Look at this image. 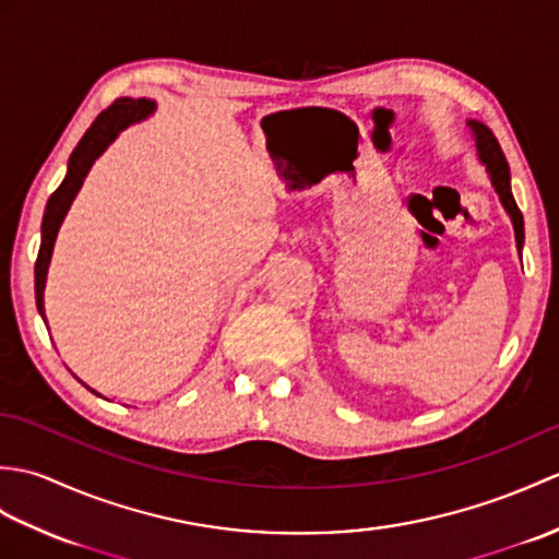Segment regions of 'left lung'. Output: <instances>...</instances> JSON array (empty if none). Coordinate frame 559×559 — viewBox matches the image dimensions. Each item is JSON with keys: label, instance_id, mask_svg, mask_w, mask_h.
I'll list each match as a JSON object with an SVG mask.
<instances>
[{"label": "left lung", "instance_id": "obj_1", "mask_svg": "<svg viewBox=\"0 0 559 559\" xmlns=\"http://www.w3.org/2000/svg\"><path fill=\"white\" fill-rule=\"evenodd\" d=\"M468 129H471L473 139H476L478 158H480V163H483L485 168H488V173H490V180H492L495 192L500 194L502 206L507 209L509 218H512V223H514L516 249L521 252V247H524V216H521V211H519L516 201H514V197H512V185H509V165H507L504 153H502L500 144H497L495 134H492L490 129L485 127L483 122L468 120Z\"/></svg>", "mask_w": 559, "mask_h": 559}]
</instances>
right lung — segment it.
<instances>
[{"mask_svg":"<svg viewBox=\"0 0 559 559\" xmlns=\"http://www.w3.org/2000/svg\"><path fill=\"white\" fill-rule=\"evenodd\" d=\"M156 110V103L146 100V98H120L115 100L108 110H103L96 122L88 127V132L81 136L76 148L71 151L69 156V168L67 177L59 185L52 197L47 199L45 206V216H43V240H40V252L38 261H35V302H38V312L45 319V302H43V293H45V278H47V266H50L52 259V247L57 240L59 225H62L67 211L71 206V201L79 194V189L86 180V175L91 170V165L96 163L100 153L108 148L117 134L127 129L129 124L146 120V117Z\"/></svg>","mask_w":559,"mask_h":559,"instance_id":"right-lung-1","label":"right lung"}]
</instances>
